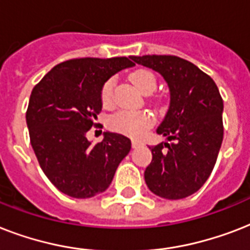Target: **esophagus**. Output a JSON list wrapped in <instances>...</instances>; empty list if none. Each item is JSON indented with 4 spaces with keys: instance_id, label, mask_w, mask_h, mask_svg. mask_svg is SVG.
Wrapping results in <instances>:
<instances>
[{
    "instance_id": "1",
    "label": "esophagus",
    "mask_w": 250,
    "mask_h": 250,
    "mask_svg": "<svg viewBox=\"0 0 250 250\" xmlns=\"http://www.w3.org/2000/svg\"><path fill=\"white\" fill-rule=\"evenodd\" d=\"M140 145H143V143H140V141L137 140H132V148H139Z\"/></svg>"
}]
</instances>
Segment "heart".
Instances as JSON below:
<instances>
[{"instance_id": "obj_1", "label": "heart", "mask_w": 250, "mask_h": 250, "mask_svg": "<svg viewBox=\"0 0 250 250\" xmlns=\"http://www.w3.org/2000/svg\"><path fill=\"white\" fill-rule=\"evenodd\" d=\"M129 80L144 94L152 93L157 88L156 74L146 68H139L131 72ZM114 86H115L114 78L106 80L101 86V102L106 107L114 104ZM109 125L114 131L132 137H140L153 125V118L146 111L121 110L110 118Z\"/></svg>"}]
</instances>
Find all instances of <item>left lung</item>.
Segmentation results:
<instances>
[{"instance_id": "8db88e82", "label": "left lung", "mask_w": 250, "mask_h": 250, "mask_svg": "<svg viewBox=\"0 0 250 250\" xmlns=\"http://www.w3.org/2000/svg\"><path fill=\"white\" fill-rule=\"evenodd\" d=\"M156 70L170 88V107L157 132L168 143L149 146L146 186L167 200L197 192L211 174L223 141V100L208 74L176 56L129 57Z\"/></svg>"}]
</instances>
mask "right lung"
Masks as SVG:
<instances>
[{
    "mask_svg": "<svg viewBox=\"0 0 250 250\" xmlns=\"http://www.w3.org/2000/svg\"><path fill=\"white\" fill-rule=\"evenodd\" d=\"M127 57L75 58L57 64L33 86L25 121L39 165L57 189L88 198L107 189L131 140L106 132L92 144L85 133L101 113V86L133 66Z\"/></svg>",
    "mask_w": 250,
    "mask_h": 250,
    "instance_id": "add662e5",
    "label": "right lung"
}]
</instances>
